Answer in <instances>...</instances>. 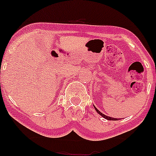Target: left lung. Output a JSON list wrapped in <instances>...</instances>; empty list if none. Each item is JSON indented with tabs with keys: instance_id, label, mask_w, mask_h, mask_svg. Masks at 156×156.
Listing matches in <instances>:
<instances>
[{
	"instance_id": "8db88e82",
	"label": "left lung",
	"mask_w": 156,
	"mask_h": 156,
	"mask_svg": "<svg viewBox=\"0 0 156 156\" xmlns=\"http://www.w3.org/2000/svg\"><path fill=\"white\" fill-rule=\"evenodd\" d=\"M94 108H95V107H94ZM95 110H96V111H97V112H98V114H100V115H101V116H102L103 118H105V119L110 120V121H117V120H118V118H111V117L106 116V115H105V114H102V113H101V111H98V110L97 109V108H95Z\"/></svg>"
}]
</instances>
